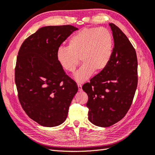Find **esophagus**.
Masks as SVG:
<instances>
[{
	"instance_id": "34e87169",
	"label": "esophagus",
	"mask_w": 155,
	"mask_h": 155,
	"mask_svg": "<svg viewBox=\"0 0 155 155\" xmlns=\"http://www.w3.org/2000/svg\"><path fill=\"white\" fill-rule=\"evenodd\" d=\"M78 90H79V91H81V87H82V85H81V84H78Z\"/></svg>"
}]
</instances>
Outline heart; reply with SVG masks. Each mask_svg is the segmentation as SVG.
<instances>
[{
    "label": "heart",
    "mask_w": 155,
    "mask_h": 155,
    "mask_svg": "<svg viewBox=\"0 0 155 155\" xmlns=\"http://www.w3.org/2000/svg\"><path fill=\"white\" fill-rule=\"evenodd\" d=\"M113 40L105 28H86L72 36L68 48L60 46L56 51V60L64 70L74 73L80 60L84 64L74 75L78 83H83L96 73L104 70L113 54Z\"/></svg>",
    "instance_id": "obj_1"
}]
</instances>
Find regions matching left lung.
<instances>
[{"instance_id": "obj_1", "label": "left lung", "mask_w": 155, "mask_h": 155, "mask_svg": "<svg viewBox=\"0 0 155 155\" xmlns=\"http://www.w3.org/2000/svg\"><path fill=\"white\" fill-rule=\"evenodd\" d=\"M114 48L104 70L85 84L88 95V119L93 124L108 127L124 117L131 105L137 87V58L125 34L114 24H109Z\"/></svg>"}]
</instances>
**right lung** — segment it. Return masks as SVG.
<instances>
[{"instance_id":"obj_1","label":"right lung","mask_w":155,"mask_h":155,"mask_svg":"<svg viewBox=\"0 0 155 155\" xmlns=\"http://www.w3.org/2000/svg\"><path fill=\"white\" fill-rule=\"evenodd\" d=\"M78 28L48 26L26 38L19 50L15 84L24 111L39 125L53 127L63 123L78 88L56 60V51Z\"/></svg>"}]
</instances>
